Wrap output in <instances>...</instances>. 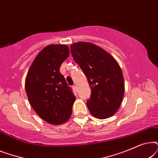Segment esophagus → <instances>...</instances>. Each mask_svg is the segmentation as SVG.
<instances>
[{"mask_svg":"<svg viewBox=\"0 0 158 158\" xmlns=\"http://www.w3.org/2000/svg\"><path fill=\"white\" fill-rule=\"evenodd\" d=\"M73 88H74V89H75V90H77V85H73Z\"/></svg>","mask_w":158,"mask_h":158,"instance_id":"1","label":"esophagus"}]
</instances>
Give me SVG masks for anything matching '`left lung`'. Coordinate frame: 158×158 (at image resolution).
I'll use <instances>...</instances> for the list:
<instances>
[{
  "label": "left lung",
  "instance_id": "obj_1",
  "mask_svg": "<svg viewBox=\"0 0 158 158\" xmlns=\"http://www.w3.org/2000/svg\"><path fill=\"white\" fill-rule=\"evenodd\" d=\"M70 51L91 90L86 103L90 113L100 119L111 117L120 107L124 94L119 64L109 53L90 42L75 43Z\"/></svg>",
  "mask_w": 158,
  "mask_h": 158
}]
</instances>
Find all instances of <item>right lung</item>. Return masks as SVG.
Returning a JSON list of instances; mask_svg holds the SVG:
<instances>
[{"label": "right lung", "mask_w": 158, "mask_h": 158, "mask_svg": "<svg viewBox=\"0 0 158 158\" xmlns=\"http://www.w3.org/2000/svg\"><path fill=\"white\" fill-rule=\"evenodd\" d=\"M69 55L66 45L47 46L35 57L26 77L30 104L43 120L52 124H61L72 114L75 96L60 72Z\"/></svg>", "instance_id": "1"}]
</instances>
